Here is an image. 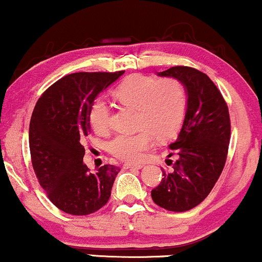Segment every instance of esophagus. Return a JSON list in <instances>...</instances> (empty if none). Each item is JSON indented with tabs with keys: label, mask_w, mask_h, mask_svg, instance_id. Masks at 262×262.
Returning <instances> with one entry per match:
<instances>
[{
	"label": "esophagus",
	"mask_w": 262,
	"mask_h": 262,
	"mask_svg": "<svg viewBox=\"0 0 262 262\" xmlns=\"http://www.w3.org/2000/svg\"><path fill=\"white\" fill-rule=\"evenodd\" d=\"M144 166H145L144 164H124L123 165V167H124V169H143Z\"/></svg>",
	"instance_id": "34e87169"
}]
</instances>
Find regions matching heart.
<instances>
[{"instance_id":"1","label":"heart","mask_w":262,"mask_h":262,"mask_svg":"<svg viewBox=\"0 0 262 262\" xmlns=\"http://www.w3.org/2000/svg\"><path fill=\"white\" fill-rule=\"evenodd\" d=\"M113 100L124 107L134 108V133L118 134L108 143L111 154L123 161H138L151 148L154 139L175 137L185 119L187 96L185 87L172 77L155 80L132 75L112 92ZM90 123L97 134L110 130V107L97 100L90 111Z\"/></svg>"}]
</instances>
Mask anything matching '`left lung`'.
Returning a JSON list of instances; mask_svg holds the SVG:
<instances>
[{
	"label": "left lung",
	"mask_w": 262,
	"mask_h": 262,
	"mask_svg": "<svg viewBox=\"0 0 262 262\" xmlns=\"http://www.w3.org/2000/svg\"><path fill=\"white\" fill-rule=\"evenodd\" d=\"M158 76L173 77L187 96L181 130L169 148L177 156L172 169H162L160 185L151 191L152 201L167 210L185 212L209 194L221 176L230 140L229 111L217 86L206 74L187 66H173Z\"/></svg>",
	"instance_id": "obj_1"
}]
</instances>
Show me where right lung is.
<instances>
[{
  "instance_id": "add662e5",
  "label": "right lung",
  "mask_w": 262,
  "mask_h": 262,
  "mask_svg": "<svg viewBox=\"0 0 262 262\" xmlns=\"http://www.w3.org/2000/svg\"><path fill=\"white\" fill-rule=\"evenodd\" d=\"M118 73H76L45 91L29 124L32 165L53 204L73 215H87L108 202L119 170L114 165L90 172L82 143L91 133L90 111L97 96L122 76Z\"/></svg>"
}]
</instances>
